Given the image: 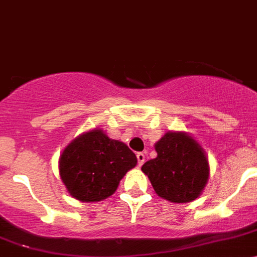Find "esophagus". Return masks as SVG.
Listing matches in <instances>:
<instances>
[{
	"label": "esophagus",
	"instance_id": "34e87169",
	"mask_svg": "<svg viewBox=\"0 0 257 257\" xmlns=\"http://www.w3.org/2000/svg\"><path fill=\"white\" fill-rule=\"evenodd\" d=\"M136 158H138L139 167H141V165H143V164H144V161H145V154H144V153H138Z\"/></svg>",
	"mask_w": 257,
	"mask_h": 257
}]
</instances>
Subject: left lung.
<instances>
[{
  "mask_svg": "<svg viewBox=\"0 0 257 257\" xmlns=\"http://www.w3.org/2000/svg\"><path fill=\"white\" fill-rule=\"evenodd\" d=\"M158 156L141 170L156 194L173 203H188L198 198L209 177L208 159L202 146L185 133H167L155 144Z\"/></svg>",
  "mask_w": 257,
  "mask_h": 257,
  "instance_id": "obj_1",
  "label": "left lung"
}]
</instances>
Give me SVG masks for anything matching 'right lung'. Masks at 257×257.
<instances>
[{
	"instance_id": "right-lung-1",
	"label": "right lung",
	"mask_w": 257,
	"mask_h": 257,
	"mask_svg": "<svg viewBox=\"0 0 257 257\" xmlns=\"http://www.w3.org/2000/svg\"><path fill=\"white\" fill-rule=\"evenodd\" d=\"M136 164V155L126 144L94 128L75 138L63 150L59 173L73 198L99 202L116 192L119 180Z\"/></svg>"
}]
</instances>
